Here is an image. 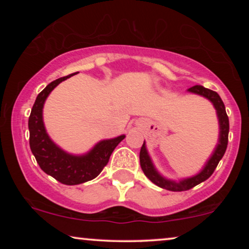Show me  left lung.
I'll use <instances>...</instances> for the list:
<instances>
[{
  "label": "left lung",
  "instance_id": "left-lung-1",
  "mask_svg": "<svg viewBox=\"0 0 249 249\" xmlns=\"http://www.w3.org/2000/svg\"><path fill=\"white\" fill-rule=\"evenodd\" d=\"M188 91L200 96L205 97L209 100L211 103L213 104V107H215L217 119H219V127H220V135H219V142H217L215 149H214L213 154L209 159V161L205 163L202 171L197 173L196 176L190 177V178H186L180 180V181H173V180H169L162 177L158 172V170L155 169L154 164H153L151 158H149L147 149H146L145 142L142 144L141 148V153H139V160H141V166L142 172L145 173V176L151 180L153 183H155L156 186L161 187L163 189L171 190V192H183V190H189L193 187L199 185L200 182L205 181L206 179H209L214 170L219 164L220 160L223 158L224 153H226L227 146H228V135H229V118H228L226 107H224L222 100L219 96V94L216 91H213L205 88L200 85H196V86L190 87Z\"/></svg>",
  "mask_w": 249,
  "mask_h": 249
}]
</instances>
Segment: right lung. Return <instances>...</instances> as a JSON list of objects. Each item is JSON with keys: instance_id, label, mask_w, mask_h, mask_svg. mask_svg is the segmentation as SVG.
<instances>
[{"instance_id": "right-lung-1", "label": "right lung", "mask_w": 249, "mask_h": 249, "mask_svg": "<svg viewBox=\"0 0 249 249\" xmlns=\"http://www.w3.org/2000/svg\"><path fill=\"white\" fill-rule=\"evenodd\" d=\"M74 73L59 78L47 85L36 97L28 120L29 145L37 163L46 175L53 177L63 185L73 186L89 181L100 175L107 164L112 152L125 136L97 142L84 155H72L54 144L47 135L43 121V107L47 96L60 83Z\"/></svg>"}]
</instances>
